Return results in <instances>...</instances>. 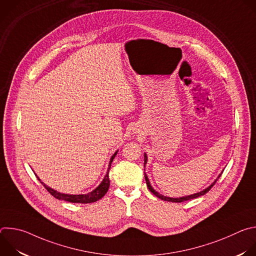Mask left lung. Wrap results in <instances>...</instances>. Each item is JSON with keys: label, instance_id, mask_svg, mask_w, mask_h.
Listing matches in <instances>:
<instances>
[{"label": "left lung", "instance_id": "obj_1", "mask_svg": "<svg viewBox=\"0 0 256 256\" xmlns=\"http://www.w3.org/2000/svg\"><path fill=\"white\" fill-rule=\"evenodd\" d=\"M144 166L146 167V164H147V161H148V157H147V154H144ZM224 171V170H223ZM144 179H146V184H147V186H148V188H149V190L153 194H155L157 198H159L160 200H166V202H186V200H192V198H198V196H204V194H206L214 186V184L216 182V180L220 178V176L222 175V173L223 172H221V174H218V176L216 177V179H214L212 184L208 186V188H206L204 190H202V192H196V194H190V196H180V198H169V196H163V194H159L158 192H156L154 188H153V186H151V184H150V180H149V178H148V176H147V174H146V172H144Z\"/></svg>", "mask_w": 256, "mask_h": 256}]
</instances>
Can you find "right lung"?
<instances>
[{
	"instance_id": "1",
	"label": "right lung",
	"mask_w": 256,
	"mask_h": 256,
	"mask_svg": "<svg viewBox=\"0 0 256 256\" xmlns=\"http://www.w3.org/2000/svg\"><path fill=\"white\" fill-rule=\"evenodd\" d=\"M118 150L112 156L110 160H109V164H108V169H107V172L105 174V176L103 177L101 184L92 192H88V194H62V192H60L58 190H54V188L48 186L46 184H44V182L40 180V178L36 175V177L38 178V180L42 182V184H44V186L48 190V192L52 196H54L58 200H64V202H76V204H90V202H95L97 200H99L100 198H102L105 194L107 192L108 188H109V186H110V181H109V177H108V173H109V169H110V166H112V163L114 159V157L116 156Z\"/></svg>"
}]
</instances>
